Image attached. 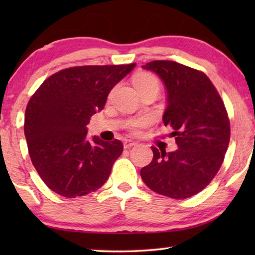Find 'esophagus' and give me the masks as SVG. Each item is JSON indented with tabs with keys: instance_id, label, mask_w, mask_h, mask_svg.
I'll return each mask as SVG.
<instances>
[{
	"instance_id": "esophagus-1",
	"label": "esophagus",
	"mask_w": 255,
	"mask_h": 255,
	"mask_svg": "<svg viewBox=\"0 0 255 255\" xmlns=\"http://www.w3.org/2000/svg\"><path fill=\"white\" fill-rule=\"evenodd\" d=\"M134 145H137V142L133 140H130V139H127V140L124 141V148H131L132 146Z\"/></svg>"
}]
</instances>
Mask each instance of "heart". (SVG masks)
<instances>
[{"label":"heart","instance_id":"obj_1","mask_svg":"<svg viewBox=\"0 0 255 255\" xmlns=\"http://www.w3.org/2000/svg\"><path fill=\"white\" fill-rule=\"evenodd\" d=\"M133 85L135 88H137L138 92L140 90L147 89V88H158L159 89V82L158 80L155 79V76L152 74H148V73H139L133 78ZM148 124L147 118H138V120L132 121L130 125L133 130H138V128H141L146 127Z\"/></svg>","mask_w":255,"mask_h":255}]
</instances>
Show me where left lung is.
Here are the masks:
<instances>
[{
	"mask_svg": "<svg viewBox=\"0 0 255 255\" xmlns=\"http://www.w3.org/2000/svg\"><path fill=\"white\" fill-rule=\"evenodd\" d=\"M142 68L165 85L167 107L162 121L174 130L177 149L152 146L153 159L140 170L149 189L174 200L203 190L221 168L230 141L224 103L204 73L175 61L155 60Z\"/></svg>",
	"mask_w": 255,
	"mask_h": 255,
	"instance_id": "left-lung-1",
	"label": "left lung"
}]
</instances>
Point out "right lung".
<instances>
[{
    "instance_id": "1",
    "label": "right lung",
    "mask_w": 255,
    "mask_h": 255,
    "mask_svg": "<svg viewBox=\"0 0 255 255\" xmlns=\"http://www.w3.org/2000/svg\"><path fill=\"white\" fill-rule=\"evenodd\" d=\"M135 64L79 66L45 80L25 110L24 133L34 168L54 193L74 198L107 182L123 152L120 140L87 138L93 115L103 110L111 89Z\"/></svg>"
}]
</instances>
